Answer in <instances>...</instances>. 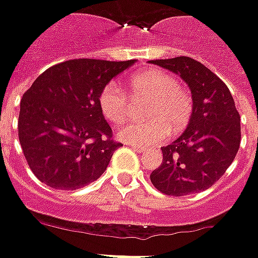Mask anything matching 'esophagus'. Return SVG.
<instances>
[{
  "label": "esophagus",
  "instance_id": "1",
  "mask_svg": "<svg viewBox=\"0 0 258 258\" xmlns=\"http://www.w3.org/2000/svg\"><path fill=\"white\" fill-rule=\"evenodd\" d=\"M131 148H134L137 153H143V151H146V150H144V147H140V146H131Z\"/></svg>",
  "mask_w": 258,
  "mask_h": 258
}]
</instances>
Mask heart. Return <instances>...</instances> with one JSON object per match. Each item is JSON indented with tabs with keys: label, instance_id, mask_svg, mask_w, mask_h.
Here are the masks:
<instances>
[{
	"label": "heart",
	"instance_id": "obj_1",
	"mask_svg": "<svg viewBox=\"0 0 258 258\" xmlns=\"http://www.w3.org/2000/svg\"><path fill=\"white\" fill-rule=\"evenodd\" d=\"M128 90L134 100H148L144 122L122 125L117 137L133 146L147 147L161 143L168 137L170 127L178 131L190 120L191 97L178 87V81L161 70L138 73L128 80ZM102 115L112 124H121L128 117L130 100L125 91L115 83L107 84L98 97Z\"/></svg>",
	"mask_w": 258,
	"mask_h": 258
}]
</instances>
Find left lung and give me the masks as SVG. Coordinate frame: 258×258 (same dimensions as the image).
I'll use <instances>...</instances> for the list:
<instances>
[{
    "label": "left lung",
    "mask_w": 258,
    "mask_h": 258,
    "mask_svg": "<svg viewBox=\"0 0 258 258\" xmlns=\"http://www.w3.org/2000/svg\"><path fill=\"white\" fill-rule=\"evenodd\" d=\"M151 64L180 76L192 98L188 125L161 147L163 163L150 180L167 196L181 197L210 188L234 161L241 141L240 114L227 85L190 57L154 59Z\"/></svg>",
    "instance_id": "obj_1"
}]
</instances>
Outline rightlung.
Returning a JSON list of instances; mask_svg holds the SVG:
<instances>
[{
  "label": "right lung",
  "mask_w": 258,
  "mask_h": 258,
  "mask_svg": "<svg viewBox=\"0 0 258 258\" xmlns=\"http://www.w3.org/2000/svg\"><path fill=\"white\" fill-rule=\"evenodd\" d=\"M136 59H68L44 71L21 98L18 138L25 160L41 182L77 190L107 170L114 151L111 127L98 97Z\"/></svg>",
  "instance_id": "obj_1"
}]
</instances>
